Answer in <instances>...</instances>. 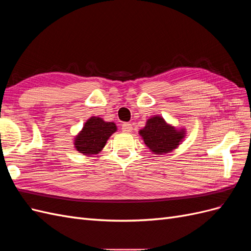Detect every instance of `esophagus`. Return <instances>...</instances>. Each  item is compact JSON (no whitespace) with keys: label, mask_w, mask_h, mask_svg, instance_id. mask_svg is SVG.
Listing matches in <instances>:
<instances>
[{"label":"esophagus","mask_w":251,"mask_h":251,"mask_svg":"<svg viewBox=\"0 0 251 251\" xmlns=\"http://www.w3.org/2000/svg\"><path fill=\"white\" fill-rule=\"evenodd\" d=\"M121 130H123V132L125 133H131L133 131V126L131 124H124L123 125V127H121Z\"/></svg>","instance_id":"1"}]
</instances>
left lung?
<instances>
[{"mask_svg": "<svg viewBox=\"0 0 251 251\" xmlns=\"http://www.w3.org/2000/svg\"><path fill=\"white\" fill-rule=\"evenodd\" d=\"M186 132L185 127H176L162 116L154 115L147 120L139 135L151 153L163 155L178 149L184 141Z\"/></svg>", "mask_w": 251, "mask_h": 251, "instance_id": "obj_1", "label": "left lung"}]
</instances>
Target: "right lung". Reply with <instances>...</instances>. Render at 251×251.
Returning <instances> with one entry per match:
<instances>
[{
	"instance_id": "1",
	"label": "right lung",
	"mask_w": 251,
	"mask_h": 251,
	"mask_svg": "<svg viewBox=\"0 0 251 251\" xmlns=\"http://www.w3.org/2000/svg\"><path fill=\"white\" fill-rule=\"evenodd\" d=\"M117 132L115 123L104 121L102 118L90 117L81 130L75 135L73 139L74 149L85 156L100 154L111 136Z\"/></svg>"
}]
</instances>
